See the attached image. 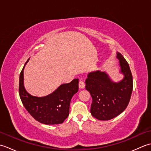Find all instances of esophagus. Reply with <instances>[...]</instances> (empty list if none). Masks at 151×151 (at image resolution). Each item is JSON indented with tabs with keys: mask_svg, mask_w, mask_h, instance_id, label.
<instances>
[{
	"mask_svg": "<svg viewBox=\"0 0 151 151\" xmlns=\"http://www.w3.org/2000/svg\"><path fill=\"white\" fill-rule=\"evenodd\" d=\"M78 86H79V88L80 89H84V87H85V84L84 82L81 81L79 82V84H78Z\"/></svg>",
	"mask_w": 151,
	"mask_h": 151,
	"instance_id": "obj_1",
	"label": "esophagus"
}]
</instances>
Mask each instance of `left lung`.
<instances>
[{
  "label": "left lung",
  "instance_id": "obj_1",
  "mask_svg": "<svg viewBox=\"0 0 151 151\" xmlns=\"http://www.w3.org/2000/svg\"><path fill=\"white\" fill-rule=\"evenodd\" d=\"M120 73L124 75L121 81H111L106 72H91L86 80V89L92 97L91 115L101 121L111 119L121 114L129 103L133 88L132 75L129 63L121 54L117 52Z\"/></svg>",
  "mask_w": 151,
  "mask_h": 151
}]
</instances>
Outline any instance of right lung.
Listing matches in <instances>:
<instances>
[{
  "instance_id": "obj_1",
  "label": "right lung",
  "mask_w": 151,
  "mask_h": 151,
  "mask_svg": "<svg viewBox=\"0 0 151 151\" xmlns=\"http://www.w3.org/2000/svg\"><path fill=\"white\" fill-rule=\"evenodd\" d=\"M25 63L19 76V96L24 108L35 119L45 124H61L68 117L73 96L78 91V79L60 85L52 93L45 97L32 96L24 86Z\"/></svg>"
}]
</instances>
